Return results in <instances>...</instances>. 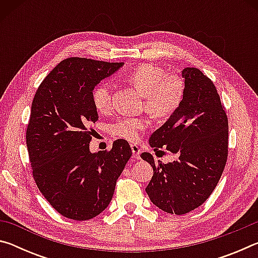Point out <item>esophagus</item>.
<instances>
[{
  "instance_id": "1",
  "label": "esophagus",
  "mask_w": 258,
  "mask_h": 258,
  "mask_svg": "<svg viewBox=\"0 0 258 258\" xmlns=\"http://www.w3.org/2000/svg\"><path fill=\"white\" fill-rule=\"evenodd\" d=\"M132 148V152H133V158L134 159H139L140 158V154H141V149L137 146V145H132L131 146Z\"/></svg>"
}]
</instances>
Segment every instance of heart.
<instances>
[{"label": "heart", "instance_id": "1", "mask_svg": "<svg viewBox=\"0 0 258 258\" xmlns=\"http://www.w3.org/2000/svg\"><path fill=\"white\" fill-rule=\"evenodd\" d=\"M126 80L145 95L146 108L156 117H165L175 111L184 93L182 78L175 74H166L164 68L156 64H139L127 74ZM92 102L99 112L107 113L111 110L112 95L109 83L95 87ZM148 125L149 120L146 117H121L111 124L110 131L116 137L135 141Z\"/></svg>", "mask_w": 258, "mask_h": 258}]
</instances>
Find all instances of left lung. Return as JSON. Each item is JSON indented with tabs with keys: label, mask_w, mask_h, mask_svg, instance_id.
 I'll list each match as a JSON object with an SVG mask.
<instances>
[{
	"label": "left lung",
	"mask_w": 258,
	"mask_h": 258,
	"mask_svg": "<svg viewBox=\"0 0 258 258\" xmlns=\"http://www.w3.org/2000/svg\"><path fill=\"white\" fill-rule=\"evenodd\" d=\"M183 99L167 121L149 139L154 150L176 156L172 163H155L149 152L141 158L154 175L146 191L161 211L183 215L208 199L228 159L229 124L214 83L197 68H184Z\"/></svg>",
	"instance_id": "obj_1"
}]
</instances>
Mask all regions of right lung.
<instances>
[{"mask_svg":"<svg viewBox=\"0 0 258 258\" xmlns=\"http://www.w3.org/2000/svg\"><path fill=\"white\" fill-rule=\"evenodd\" d=\"M123 66L68 58L54 67L35 93L26 143L35 183L61 215L87 221L108 207L117 178L132 156L127 141L110 151H90L89 125L99 116L92 92L103 78Z\"/></svg>","mask_w":258,"mask_h":258,"instance_id":"right-lung-1","label":"right lung"}]
</instances>
